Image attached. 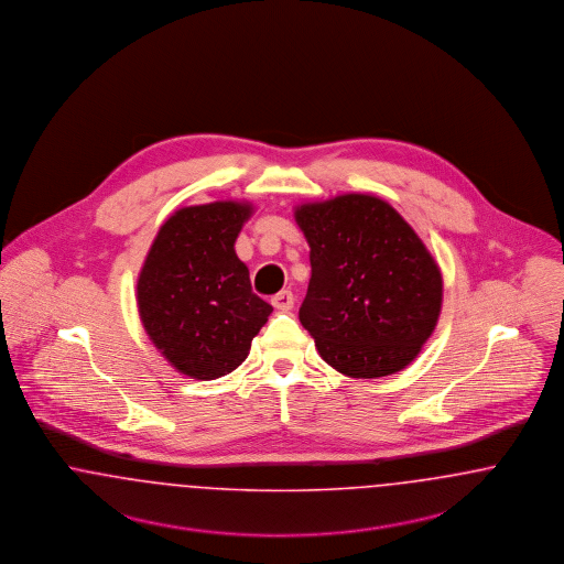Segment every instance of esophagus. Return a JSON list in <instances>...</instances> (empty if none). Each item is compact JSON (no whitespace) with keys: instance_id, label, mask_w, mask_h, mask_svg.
I'll return each mask as SVG.
<instances>
[{"instance_id":"1","label":"esophagus","mask_w":564,"mask_h":564,"mask_svg":"<svg viewBox=\"0 0 564 564\" xmlns=\"http://www.w3.org/2000/svg\"><path fill=\"white\" fill-rule=\"evenodd\" d=\"M271 305H273L275 310H280V312H289V310H293V293H291V291H280V293L273 294V296H271Z\"/></svg>"}]
</instances>
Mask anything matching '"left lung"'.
<instances>
[{
    "mask_svg": "<svg viewBox=\"0 0 564 564\" xmlns=\"http://www.w3.org/2000/svg\"><path fill=\"white\" fill-rule=\"evenodd\" d=\"M312 278L299 319L326 365L354 379L409 367L441 316L442 273L415 229L368 194L294 210Z\"/></svg>",
    "mask_w": 564,
    "mask_h": 564,
    "instance_id": "8db88e82",
    "label": "left lung"
}]
</instances>
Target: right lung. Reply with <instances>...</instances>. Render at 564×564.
<instances>
[{
	"mask_svg": "<svg viewBox=\"0 0 564 564\" xmlns=\"http://www.w3.org/2000/svg\"><path fill=\"white\" fill-rule=\"evenodd\" d=\"M252 204L220 199L176 210L137 282L149 339L178 372L210 381L240 367L273 307L252 293L236 240Z\"/></svg>",
	"mask_w": 564,
	"mask_h": 564,
	"instance_id": "obj_1",
	"label": "right lung"
}]
</instances>
